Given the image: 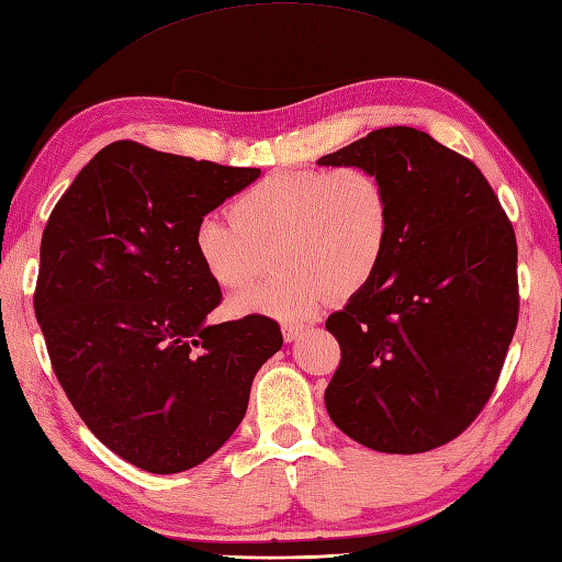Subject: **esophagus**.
<instances>
[{"instance_id": "1", "label": "esophagus", "mask_w": 562, "mask_h": 562, "mask_svg": "<svg viewBox=\"0 0 562 562\" xmlns=\"http://www.w3.org/2000/svg\"><path fill=\"white\" fill-rule=\"evenodd\" d=\"M303 331H305V324H301V322H285L283 324V339L285 341H295Z\"/></svg>"}]
</instances>
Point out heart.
I'll use <instances>...</instances> for the list:
<instances>
[{"mask_svg": "<svg viewBox=\"0 0 562 562\" xmlns=\"http://www.w3.org/2000/svg\"><path fill=\"white\" fill-rule=\"evenodd\" d=\"M231 223L204 218L194 252L223 291H243L273 259L271 277L235 295L228 313L297 319L327 295L348 297L375 277L392 233L390 192L378 172L346 164L297 168L247 187Z\"/></svg>", "mask_w": 562, "mask_h": 562, "instance_id": "1", "label": "heart"}]
</instances>
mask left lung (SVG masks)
<instances>
[{
    "instance_id": "8db88e82",
    "label": "left lung",
    "mask_w": 562,
    "mask_h": 562,
    "mask_svg": "<svg viewBox=\"0 0 562 562\" xmlns=\"http://www.w3.org/2000/svg\"><path fill=\"white\" fill-rule=\"evenodd\" d=\"M319 166H366L392 202L375 277L327 319L341 360L324 392L336 428L386 454L459 438L495 390L519 317L515 228L469 158L384 127Z\"/></svg>"
}]
</instances>
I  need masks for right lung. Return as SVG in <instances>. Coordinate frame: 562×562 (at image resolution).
<instances>
[{
  "label": "right lung",
  "instance_id": "add662e5",
  "mask_svg": "<svg viewBox=\"0 0 562 562\" xmlns=\"http://www.w3.org/2000/svg\"><path fill=\"white\" fill-rule=\"evenodd\" d=\"M259 176L112 142L47 218L33 307L49 363L95 438L144 471L214 454L283 344L265 315L206 324L221 289L194 252L209 211Z\"/></svg>",
  "mask_w": 562,
  "mask_h": 562
}]
</instances>
